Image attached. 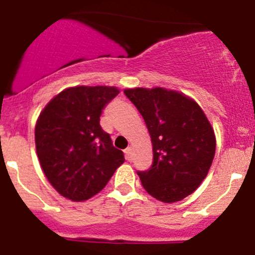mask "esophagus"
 <instances>
[{
    "label": "esophagus",
    "instance_id": "esophagus-1",
    "mask_svg": "<svg viewBox=\"0 0 255 255\" xmlns=\"http://www.w3.org/2000/svg\"><path fill=\"white\" fill-rule=\"evenodd\" d=\"M125 158H127L128 161L132 160V150H131L130 147L125 150Z\"/></svg>",
    "mask_w": 255,
    "mask_h": 255
}]
</instances>
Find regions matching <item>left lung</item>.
Segmentation results:
<instances>
[{"mask_svg":"<svg viewBox=\"0 0 255 255\" xmlns=\"http://www.w3.org/2000/svg\"><path fill=\"white\" fill-rule=\"evenodd\" d=\"M124 93L142 115L152 142V165L137 171L143 188L161 202L183 200L197 190L212 165V125L195 100L176 90L135 88Z\"/></svg>","mask_w":255,"mask_h":255,"instance_id":"8db88e82","label":"left lung"}]
</instances>
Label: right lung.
<instances>
[{
    "instance_id": "1",
    "label": "right lung",
    "mask_w": 255,
    "mask_h": 255,
    "mask_svg": "<svg viewBox=\"0 0 255 255\" xmlns=\"http://www.w3.org/2000/svg\"><path fill=\"white\" fill-rule=\"evenodd\" d=\"M118 94V88L107 85L68 88L39 114L34 130L37 155L47 180L63 197L89 200L125 161L100 127L103 109Z\"/></svg>"
}]
</instances>
